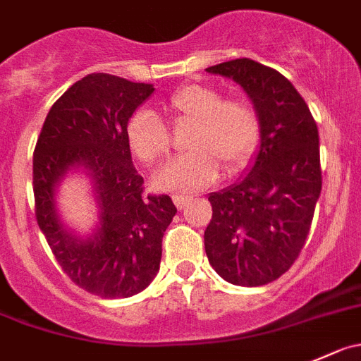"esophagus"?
<instances>
[{
  "mask_svg": "<svg viewBox=\"0 0 361 361\" xmlns=\"http://www.w3.org/2000/svg\"><path fill=\"white\" fill-rule=\"evenodd\" d=\"M173 201H174V204L178 206V208H185V206L187 204H190L192 201H194V197H192V195H181V194H174L173 195Z\"/></svg>",
  "mask_w": 361,
  "mask_h": 361,
  "instance_id": "1",
  "label": "esophagus"
}]
</instances>
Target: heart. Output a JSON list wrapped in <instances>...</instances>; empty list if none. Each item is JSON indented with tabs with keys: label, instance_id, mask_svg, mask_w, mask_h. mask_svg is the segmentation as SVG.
<instances>
[{
	"label": "heart",
	"instance_id": "heart-1",
	"mask_svg": "<svg viewBox=\"0 0 361 361\" xmlns=\"http://www.w3.org/2000/svg\"><path fill=\"white\" fill-rule=\"evenodd\" d=\"M176 123H192L187 146L190 152L167 164L157 174V187L166 190H197L226 174L240 173L259 141V118L243 97H224L213 86L188 82L176 87L164 104ZM130 152L146 166L169 153L171 135L152 111L141 109L127 123Z\"/></svg>",
	"mask_w": 361,
	"mask_h": 361
}]
</instances>
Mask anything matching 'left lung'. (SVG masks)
<instances>
[{
  "mask_svg": "<svg viewBox=\"0 0 361 361\" xmlns=\"http://www.w3.org/2000/svg\"><path fill=\"white\" fill-rule=\"evenodd\" d=\"M250 97L261 146L250 173L209 194L204 231L209 264L236 286H264L298 259L321 194L319 132L309 106L277 70L248 58L209 66Z\"/></svg>",
  "mask_w": 361,
  "mask_h": 361,
  "instance_id": "1",
  "label": "left lung"
}]
</instances>
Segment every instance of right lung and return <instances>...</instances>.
<instances>
[{
	"instance_id": "right-lung-1",
	"label": "right lung",
	"mask_w": 361,
	"mask_h": 361,
	"mask_svg": "<svg viewBox=\"0 0 361 361\" xmlns=\"http://www.w3.org/2000/svg\"><path fill=\"white\" fill-rule=\"evenodd\" d=\"M153 90V84L90 73L52 104L35 146L38 227L70 281L100 298H128L148 288L176 215L169 195L145 194L127 142L128 120ZM72 166L92 178L99 201V229L86 240L70 233L55 212V187Z\"/></svg>"
}]
</instances>
